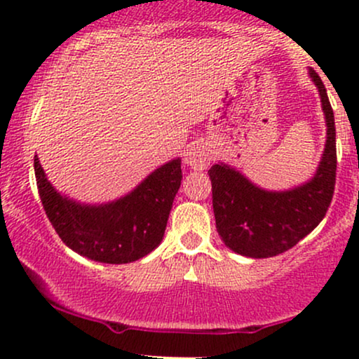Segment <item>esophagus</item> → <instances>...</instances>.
<instances>
[{
  "label": "esophagus",
  "instance_id": "34e87169",
  "mask_svg": "<svg viewBox=\"0 0 359 359\" xmlns=\"http://www.w3.org/2000/svg\"><path fill=\"white\" fill-rule=\"evenodd\" d=\"M212 160V151L205 143H191L187 148H185L184 154V162L187 163L189 167H192L194 170H204L208 168L209 163Z\"/></svg>",
  "mask_w": 359,
  "mask_h": 359
}]
</instances>
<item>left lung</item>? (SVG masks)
<instances>
[{
    "label": "left lung",
    "instance_id": "obj_1",
    "mask_svg": "<svg viewBox=\"0 0 359 359\" xmlns=\"http://www.w3.org/2000/svg\"><path fill=\"white\" fill-rule=\"evenodd\" d=\"M323 101L327 140L311 182L285 192L258 189L228 165H212V208L216 228L228 248L243 257L270 258L290 250L324 219L336 185L334 113L319 74L309 71Z\"/></svg>",
    "mask_w": 359,
    "mask_h": 359
}]
</instances>
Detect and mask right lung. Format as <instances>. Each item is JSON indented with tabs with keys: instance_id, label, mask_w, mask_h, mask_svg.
Returning a JSON list of instances; mask_svg holds the SVG:
<instances>
[{
	"instance_id": "add662e5",
	"label": "right lung",
	"mask_w": 359,
	"mask_h": 359,
	"mask_svg": "<svg viewBox=\"0 0 359 359\" xmlns=\"http://www.w3.org/2000/svg\"><path fill=\"white\" fill-rule=\"evenodd\" d=\"M34 165L40 201L60 240L82 257L113 265L137 262L160 245L182 180L177 158L116 203L81 205L52 187L36 156Z\"/></svg>"
}]
</instances>
